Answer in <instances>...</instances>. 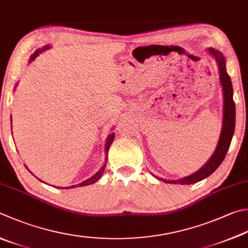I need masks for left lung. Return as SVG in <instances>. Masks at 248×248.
<instances>
[{
  "label": "left lung",
  "instance_id": "8db88e82",
  "mask_svg": "<svg viewBox=\"0 0 248 248\" xmlns=\"http://www.w3.org/2000/svg\"><path fill=\"white\" fill-rule=\"evenodd\" d=\"M209 53H212L216 59L219 68V78H220V83L223 91V122H222V129L220 134V138L217 144L216 150H215L213 156L209 158V161L205 164L200 170L194 172L193 175H190L185 178L178 180H166L162 178L160 179L168 184H179V185H191L195 182L201 181L206 178L209 175L217 170L218 166L221 164L223 158L226 157L227 152L230 147L231 140L233 137L235 127V104L233 100V88L231 78L229 77L226 69V60L223 55L220 51L209 48Z\"/></svg>",
  "mask_w": 248,
  "mask_h": 248
}]
</instances>
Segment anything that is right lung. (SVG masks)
I'll return each instance as SVG.
<instances>
[{
  "label": "right lung",
  "instance_id": "obj_1",
  "mask_svg": "<svg viewBox=\"0 0 248 248\" xmlns=\"http://www.w3.org/2000/svg\"><path fill=\"white\" fill-rule=\"evenodd\" d=\"M48 48V46H46V47H44V48H42V49H37V50H35V53L31 56V58H30V62H32V60H33L37 55H39L40 53H42V51L43 50H45V49H47ZM113 139H114V134L112 133L110 136L108 137V139H107V143H106V153H107V155H106V163L104 164V166L101 167V170L97 172V174L95 175V176H93L92 178H90V179H87V180H85V181H83V182H81V184H78V185H76V186H68V188H76V186H88V185H92V184H95L96 181H98L99 180V178L100 177L102 176V174H104V170H105V167H106V165H107V160H108V151H109V148H110V146H111V143L113 142ZM67 186H64L63 189H68Z\"/></svg>",
  "mask_w": 248,
  "mask_h": 248
}]
</instances>
